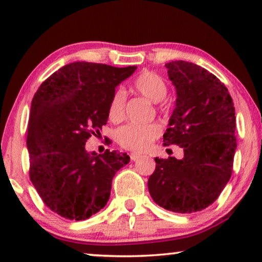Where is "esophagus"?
<instances>
[{"instance_id":"esophagus-1","label":"esophagus","mask_w":262,"mask_h":262,"mask_svg":"<svg viewBox=\"0 0 262 262\" xmlns=\"http://www.w3.org/2000/svg\"><path fill=\"white\" fill-rule=\"evenodd\" d=\"M139 157H141V155H139V154H137V152H132V154H130V159H131V161H137Z\"/></svg>"}]
</instances>
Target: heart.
<instances>
[{"instance_id":"b5f03b06","label":"heart","mask_w":262,"mask_h":262,"mask_svg":"<svg viewBox=\"0 0 262 262\" xmlns=\"http://www.w3.org/2000/svg\"><path fill=\"white\" fill-rule=\"evenodd\" d=\"M132 87L139 94L151 102H160L166 98L168 85L163 77L154 71H142L132 82ZM126 96L121 89H117L111 98L108 106V117L112 121H119L124 117V107ZM161 134V128L157 124H127L117 131L116 138L121 148L132 151H143Z\"/></svg>"}]
</instances>
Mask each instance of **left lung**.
Listing matches in <instances>:
<instances>
[{"label": "left lung", "instance_id": "8db88e82", "mask_svg": "<svg viewBox=\"0 0 262 262\" xmlns=\"http://www.w3.org/2000/svg\"><path fill=\"white\" fill-rule=\"evenodd\" d=\"M177 89V103L163 135V145L184 149V159L156 157L148 180L157 205L178 213L210 206L232 173L236 150L235 107L224 83L196 64H166Z\"/></svg>", "mask_w": 262, "mask_h": 262}]
</instances>
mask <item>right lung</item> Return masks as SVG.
I'll return each instance as SVG.
<instances>
[{
	"label": "right lung",
	"mask_w": 262,
	"mask_h": 262,
	"mask_svg": "<svg viewBox=\"0 0 262 262\" xmlns=\"http://www.w3.org/2000/svg\"><path fill=\"white\" fill-rule=\"evenodd\" d=\"M137 67L74 62L53 73L33 96L27 128L30 179L50 210L83 221L108 202L125 152H87L85 142L108 119L116 87Z\"/></svg>",
	"instance_id": "right-lung-1"
}]
</instances>
